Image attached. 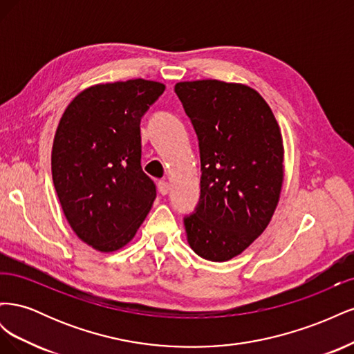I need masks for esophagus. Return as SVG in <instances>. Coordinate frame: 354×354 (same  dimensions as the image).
Returning a JSON list of instances; mask_svg holds the SVG:
<instances>
[{
  "label": "esophagus",
  "instance_id": "34e87169",
  "mask_svg": "<svg viewBox=\"0 0 354 354\" xmlns=\"http://www.w3.org/2000/svg\"><path fill=\"white\" fill-rule=\"evenodd\" d=\"M158 189H159V194L160 195H167L168 194V189H169L168 181L165 178L164 180H159L158 181Z\"/></svg>",
  "mask_w": 354,
  "mask_h": 354
}]
</instances>
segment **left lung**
<instances>
[{
    "mask_svg": "<svg viewBox=\"0 0 354 354\" xmlns=\"http://www.w3.org/2000/svg\"><path fill=\"white\" fill-rule=\"evenodd\" d=\"M195 128L201 196L183 218L199 257L227 261L269 224L283 180V145L269 104L255 90L217 80L174 87Z\"/></svg>",
    "mask_w": 354,
    "mask_h": 354,
    "instance_id": "1",
    "label": "left lung"
}]
</instances>
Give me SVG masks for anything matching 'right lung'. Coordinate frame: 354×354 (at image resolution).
I'll use <instances>...</instances> for the list:
<instances>
[{
    "label": "right lung",
    "instance_id": "add662e5",
    "mask_svg": "<svg viewBox=\"0 0 354 354\" xmlns=\"http://www.w3.org/2000/svg\"><path fill=\"white\" fill-rule=\"evenodd\" d=\"M164 90L142 78L94 85L59 122L53 183L71 227L95 250L122 248L151 211L156 186L142 169L140 121Z\"/></svg>",
    "mask_w": 354,
    "mask_h": 354
}]
</instances>
